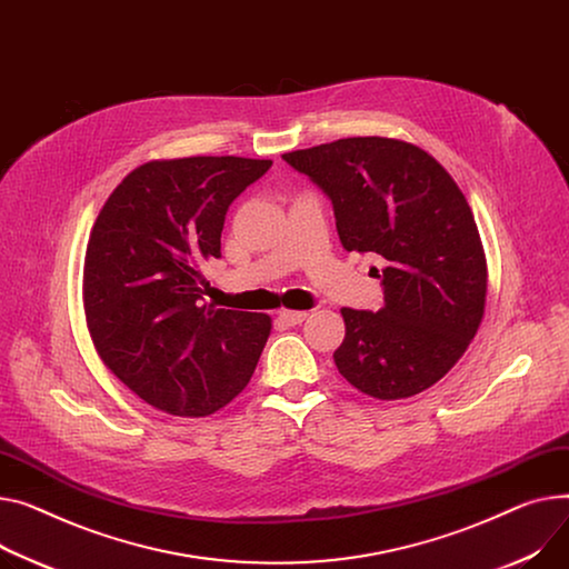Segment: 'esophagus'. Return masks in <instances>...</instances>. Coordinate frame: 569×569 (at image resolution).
Wrapping results in <instances>:
<instances>
[{
	"label": "esophagus",
	"mask_w": 569,
	"mask_h": 569,
	"mask_svg": "<svg viewBox=\"0 0 569 569\" xmlns=\"http://www.w3.org/2000/svg\"><path fill=\"white\" fill-rule=\"evenodd\" d=\"M307 316H309L307 311H286V309L277 313V318H279L283 325H290V327H292V325H301V322L307 320Z\"/></svg>",
	"instance_id": "1"
}]
</instances>
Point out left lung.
<instances>
[{"instance_id": "obj_1", "label": "left lung", "mask_w": 569, "mask_h": 569, "mask_svg": "<svg viewBox=\"0 0 569 569\" xmlns=\"http://www.w3.org/2000/svg\"><path fill=\"white\" fill-rule=\"evenodd\" d=\"M333 206L348 251L377 253L382 311L340 309L346 338L338 372L366 396L398 400L426 391L476 336L487 264L473 212L448 171L419 146L350 137L286 153Z\"/></svg>"}]
</instances>
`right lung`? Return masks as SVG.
<instances>
[{
    "instance_id": "right-lung-1",
    "label": "right lung",
    "mask_w": 569,
    "mask_h": 569,
    "mask_svg": "<svg viewBox=\"0 0 569 569\" xmlns=\"http://www.w3.org/2000/svg\"><path fill=\"white\" fill-rule=\"evenodd\" d=\"M270 160L148 162L102 206L87 244L84 311L104 366L141 400L208 416L249 385L270 316L203 305V262L221 256L229 206Z\"/></svg>"
}]
</instances>
